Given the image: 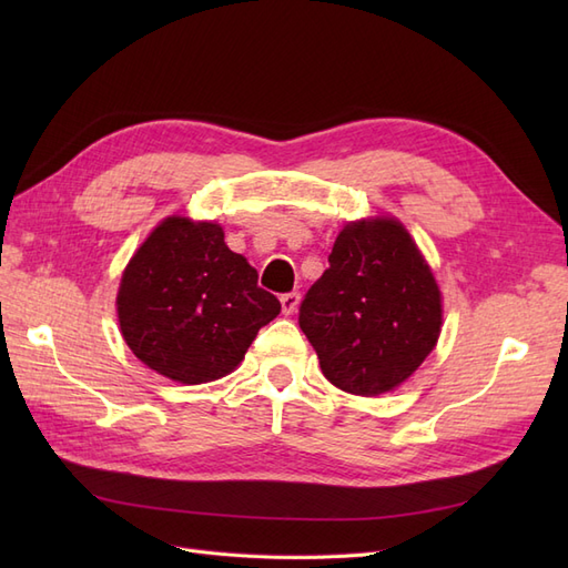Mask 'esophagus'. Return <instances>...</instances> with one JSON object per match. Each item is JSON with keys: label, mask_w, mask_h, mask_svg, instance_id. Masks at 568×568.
<instances>
[{"label": "esophagus", "mask_w": 568, "mask_h": 568, "mask_svg": "<svg viewBox=\"0 0 568 568\" xmlns=\"http://www.w3.org/2000/svg\"><path fill=\"white\" fill-rule=\"evenodd\" d=\"M280 301H282L284 315H294L298 303H301V294H298V291H288V294H284Z\"/></svg>", "instance_id": "1"}]
</instances>
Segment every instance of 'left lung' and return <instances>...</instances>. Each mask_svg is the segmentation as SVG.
Returning a JSON list of instances; mask_svg holds the SVG:
<instances>
[{
  "instance_id": "1",
  "label": "left lung",
  "mask_w": 568,
  "mask_h": 568,
  "mask_svg": "<svg viewBox=\"0 0 568 568\" xmlns=\"http://www.w3.org/2000/svg\"><path fill=\"white\" fill-rule=\"evenodd\" d=\"M298 324L326 379L346 393L379 395L400 386L434 351L440 291L398 220H357L336 236Z\"/></svg>"
}]
</instances>
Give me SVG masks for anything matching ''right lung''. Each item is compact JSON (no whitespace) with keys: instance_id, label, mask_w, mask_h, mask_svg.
Listing matches in <instances>:
<instances>
[{"instance_id":"obj_1","label":"right lung","mask_w":568,"mask_h":568,"mask_svg":"<svg viewBox=\"0 0 568 568\" xmlns=\"http://www.w3.org/2000/svg\"><path fill=\"white\" fill-rule=\"evenodd\" d=\"M118 322L142 363L180 384H205L242 363L277 296L227 248L215 222L165 217L136 248L118 288Z\"/></svg>"}]
</instances>
